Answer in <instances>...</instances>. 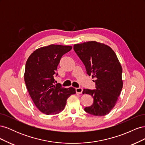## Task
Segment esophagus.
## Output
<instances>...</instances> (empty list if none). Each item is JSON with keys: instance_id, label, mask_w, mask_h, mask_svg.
Listing matches in <instances>:
<instances>
[{"instance_id": "obj_1", "label": "esophagus", "mask_w": 145, "mask_h": 145, "mask_svg": "<svg viewBox=\"0 0 145 145\" xmlns=\"http://www.w3.org/2000/svg\"><path fill=\"white\" fill-rule=\"evenodd\" d=\"M76 91L77 94H82L83 89L82 88H76Z\"/></svg>"}]
</instances>
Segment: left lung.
Masks as SVG:
<instances>
[{
	"instance_id": "8db88e82",
	"label": "left lung",
	"mask_w": 145,
	"mask_h": 145,
	"mask_svg": "<svg viewBox=\"0 0 145 145\" xmlns=\"http://www.w3.org/2000/svg\"><path fill=\"white\" fill-rule=\"evenodd\" d=\"M74 50L85 66L89 76L95 78L96 89H84L83 94L94 98L85 111L95 116L109 113L117 102L123 88L122 67L115 52L108 45L89 41L74 45Z\"/></svg>"
}]
</instances>
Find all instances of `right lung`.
Wrapping results in <instances>:
<instances>
[{
	"mask_svg": "<svg viewBox=\"0 0 145 145\" xmlns=\"http://www.w3.org/2000/svg\"><path fill=\"white\" fill-rule=\"evenodd\" d=\"M72 48L54 44L43 46L34 51L27 59L25 84L34 105L45 114H57L62 111L67 99L76 94L73 87L65 88L60 83L54 84V78L61 57Z\"/></svg>",
	"mask_w": 145,
	"mask_h": 145,
	"instance_id": "obj_1",
	"label": "right lung"
}]
</instances>
